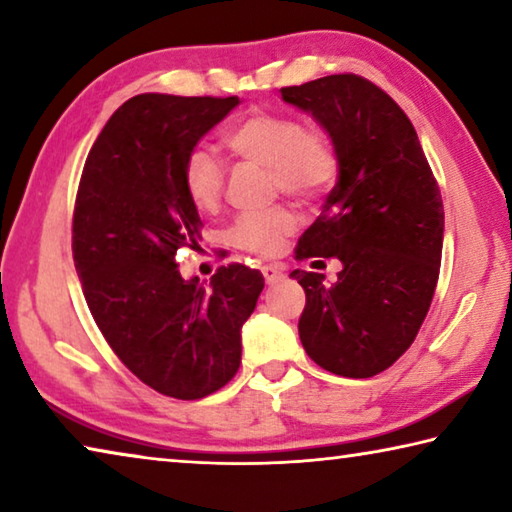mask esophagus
Returning a JSON list of instances; mask_svg holds the SVG:
<instances>
[{
  "mask_svg": "<svg viewBox=\"0 0 512 512\" xmlns=\"http://www.w3.org/2000/svg\"><path fill=\"white\" fill-rule=\"evenodd\" d=\"M262 273H264V280L266 284H277L284 280V271L280 266H273V264H266L262 266Z\"/></svg>",
  "mask_w": 512,
  "mask_h": 512,
  "instance_id": "1",
  "label": "esophagus"
}]
</instances>
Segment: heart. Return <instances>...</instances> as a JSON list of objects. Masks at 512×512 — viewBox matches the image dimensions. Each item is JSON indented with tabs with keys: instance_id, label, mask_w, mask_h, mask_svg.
Listing matches in <instances>:
<instances>
[{
	"instance_id": "1",
	"label": "heart",
	"mask_w": 512,
	"mask_h": 512,
	"mask_svg": "<svg viewBox=\"0 0 512 512\" xmlns=\"http://www.w3.org/2000/svg\"><path fill=\"white\" fill-rule=\"evenodd\" d=\"M223 144L237 160L264 167L273 192L316 203L339 180V151L320 126H302L287 112L250 110L223 135ZM183 189L196 212L212 214L223 198V169L212 153L192 151L183 164ZM298 225L289 207L244 214L232 223L228 241L250 255H277Z\"/></svg>"
}]
</instances>
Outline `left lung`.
Returning <instances> with one entry per match:
<instances>
[{
  "instance_id": "left-lung-1",
  "label": "left lung",
  "mask_w": 512,
  "mask_h": 512,
  "mask_svg": "<svg viewBox=\"0 0 512 512\" xmlns=\"http://www.w3.org/2000/svg\"><path fill=\"white\" fill-rule=\"evenodd\" d=\"M282 99L320 121L341 162L323 212L296 246L298 262L343 264L334 284L291 273L307 296L302 348L334 375L375 377L411 348L436 291L445 230L436 176L406 112L363 76L291 85Z\"/></svg>"
}]
</instances>
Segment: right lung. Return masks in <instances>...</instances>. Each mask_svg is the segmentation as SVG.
Segmentation results:
<instances>
[{
	"label": "right lung",
	"instance_id": "1",
	"mask_svg": "<svg viewBox=\"0 0 512 512\" xmlns=\"http://www.w3.org/2000/svg\"><path fill=\"white\" fill-rule=\"evenodd\" d=\"M239 97L128 99L103 126L76 192L72 253L85 302L119 361L160 395L201 400L237 375L241 327L264 277L219 266L210 287L183 280L176 255L198 250L201 216L183 164Z\"/></svg>",
	"mask_w": 512,
	"mask_h": 512
}]
</instances>
